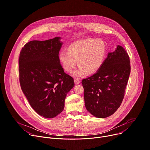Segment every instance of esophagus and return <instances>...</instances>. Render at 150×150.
<instances>
[{
    "label": "esophagus",
    "mask_w": 150,
    "mask_h": 150,
    "mask_svg": "<svg viewBox=\"0 0 150 150\" xmlns=\"http://www.w3.org/2000/svg\"><path fill=\"white\" fill-rule=\"evenodd\" d=\"M74 81H75V84H79L80 83V80L78 79H77V78H75V79H74Z\"/></svg>",
    "instance_id": "34e87169"
}]
</instances>
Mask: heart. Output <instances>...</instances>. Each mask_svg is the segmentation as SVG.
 I'll return each instance as SVG.
<instances>
[{"label": "heart", "mask_w": 150, "mask_h": 150, "mask_svg": "<svg viewBox=\"0 0 150 150\" xmlns=\"http://www.w3.org/2000/svg\"><path fill=\"white\" fill-rule=\"evenodd\" d=\"M106 55L105 43L99 39L89 38L75 42L59 54V61L63 69L72 72L77 62L79 67L74 71L75 77H83L97 72L102 66Z\"/></svg>", "instance_id": "b5f03b06"}]
</instances>
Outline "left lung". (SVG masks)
I'll use <instances>...</instances> for the list:
<instances>
[{
	"mask_svg": "<svg viewBox=\"0 0 150 150\" xmlns=\"http://www.w3.org/2000/svg\"><path fill=\"white\" fill-rule=\"evenodd\" d=\"M130 73L129 56L118 45L96 74L82 80L87 110L98 118L112 115L123 100Z\"/></svg>",
	"mask_w": 150,
	"mask_h": 150,
	"instance_id": "obj_1",
	"label": "left lung"
}]
</instances>
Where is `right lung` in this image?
Instances as JSON below:
<instances>
[{"instance_id":"add662e5","label":"right lung","mask_w":150,"mask_h":150,"mask_svg":"<svg viewBox=\"0 0 150 150\" xmlns=\"http://www.w3.org/2000/svg\"><path fill=\"white\" fill-rule=\"evenodd\" d=\"M60 38L32 40L25 44L18 60L21 90L30 106L40 115L51 118L64 110L67 93L75 86L59 59Z\"/></svg>"}]
</instances>
